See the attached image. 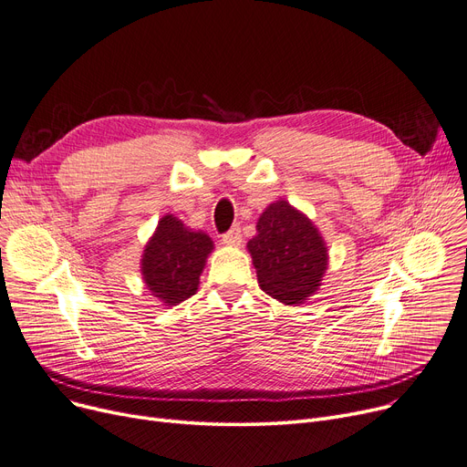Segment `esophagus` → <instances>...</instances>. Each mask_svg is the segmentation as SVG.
I'll return each instance as SVG.
<instances>
[{"label":"esophagus","instance_id":"1","mask_svg":"<svg viewBox=\"0 0 467 467\" xmlns=\"http://www.w3.org/2000/svg\"><path fill=\"white\" fill-rule=\"evenodd\" d=\"M222 242L227 245V247H238L242 244V233L238 227H233L229 233L223 234Z\"/></svg>","mask_w":467,"mask_h":467}]
</instances>
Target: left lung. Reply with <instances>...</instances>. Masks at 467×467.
Returning a JSON list of instances; mask_svg holds the SVG:
<instances>
[{
	"label": "left lung",
	"instance_id": "left-lung-1",
	"mask_svg": "<svg viewBox=\"0 0 467 467\" xmlns=\"http://www.w3.org/2000/svg\"><path fill=\"white\" fill-rule=\"evenodd\" d=\"M259 287L285 306H300L321 289L328 245L309 217L289 201L270 202L247 242Z\"/></svg>",
	"mask_w": 467,
	"mask_h": 467
}]
</instances>
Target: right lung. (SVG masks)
<instances>
[{
    "label": "right lung",
    "instance_id": "1",
    "mask_svg": "<svg viewBox=\"0 0 467 467\" xmlns=\"http://www.w3.org/2000/svg\"><path fill=\"white\" fill-rule=\"evenodd\" d=\"M212 252L213 242L206 233L165 213L142 250V282L151 296L172 307L197 293Z\"/></svg>",
    "mask_w": 467,
    "mask_h": 467
}]
</instances>
